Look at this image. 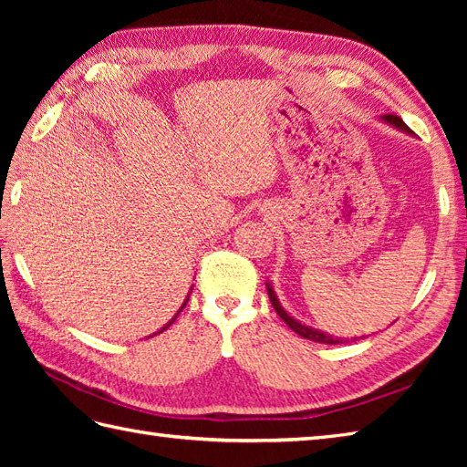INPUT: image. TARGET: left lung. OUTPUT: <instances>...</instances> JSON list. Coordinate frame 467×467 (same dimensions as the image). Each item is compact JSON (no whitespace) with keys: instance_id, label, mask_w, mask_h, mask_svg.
I'll list each match as a JSON object with an SVG mask.
<instances>
[{"instance_id":"8db88e82","label":"left lung","mask_w":467,"mask_h":467,"mask_svg":"<svg viewBox=\"0 0 467 467\" xmlns=\"http://www.w3.org/2000/svg\"><path fill=\"white\" fill-rule=\"evenodd\" d=\"M383 120H385V122H389V124H393L395 128H400V130H403V132H411L410 128L405 126V122L401 120L400 116H395V114H385V116H383ZM266 291H269V299H271V305H273V309L276 311V315H279L281 319H283L286 325H289L291 329H293L296 335H301V337H305V339L315 341V343H327V345H335V343H339V339H333L331 335L321 333V331H317V329H311V327H305L303 323L295 321L293 317L283 309L281 303L276 301L275 291H273V286H271L269 283H266Z\"/></svg>"}]
</instances>
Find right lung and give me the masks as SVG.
Here are the masks:
<instances>
[{
  "instance_id": "obj_1",
  "label": "right lung",
  "mask_w": 467,
  "mask_h": 467,
  "mask_svg": "<svg viewBox=\"0 0 467 467\" xmlns=\"http://www.w3.org/2000/svg\"><path fill=\"white\" fill-rule=\"evenodd\" d=\"M186 301H188V299H186ZM184 305H186V303H184ZM184 305H182V306H181V311H182V309H184ZM181 311H178V313H181ZM178 313H176V317H178ZM176 317H174V319H176ZM174 319H172V321H171V323H168V325H166V327H162V329H161V331H158V333H162V331H164V329H168V327H171V325H172V323H174Z\"/></svg>"
}]
</instances>
